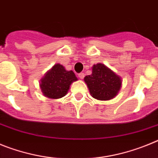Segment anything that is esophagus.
Here are the masks:
<instances>
[{"label":"esophagus","mask_w":158,"mask_h":158,"mask_svg":"<svg viewBox=\"0 0 158 158\" xmlns=\"http://www.w3.org/2000/svg\"><path fill=\"white\" fill-rule=\"evenodd\" d=\"M78 77H79L81 79H83L84 77H85V73H80L78 74Z\"/></svg>","instance_id":"1"}]
</instances>
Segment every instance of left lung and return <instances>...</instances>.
Returning <instances> with one entry per match:
<instances>
[{"instance_id": "1", "label": "left lung", "mask_w": 158, "mask_h": 158, "mask_svg": "<svg viewBox=\"0 0 158 158\" xmlns=\"http://www.w3.org/2000/svg\"><path fill=\"white\" fill-rule=\"evenodd\" d=\"M84 81L91 96L99 100L114 98L122 85L120 77L101 63L93 65L92 74L85 77Z\"/></svg>"}]
</instances>
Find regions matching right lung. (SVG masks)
Returning <instances> with one entry per match:
<instances>
[{
	"label": "right lung",
	"instance_id": "right-lung-1",
	"mask_svg": "<svg viewBox=\"0 0 158 158\" xmlns=\"http://www.w3.org/2000/svg\"><path fill=\"white\" fill-rule=\"evenodd\" d=\"M77 81L72 70H65V67L55 64L40 80V89L43 94L50 99L62 98L67 94L69 86Z\"/></svg>",
	"mask_w": 158,
	"mask_h": 158
}]
</instances>
